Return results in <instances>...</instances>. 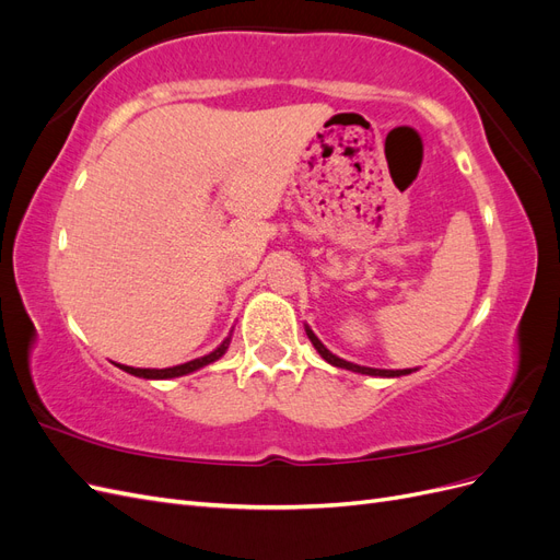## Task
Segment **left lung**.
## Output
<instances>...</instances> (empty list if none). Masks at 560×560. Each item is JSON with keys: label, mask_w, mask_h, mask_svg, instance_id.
I'll return each mask as SVG.
<instances>
[{"label": "left lung", "mask_w": 560, "mask_h": 560, "mask_svg": "<svg viewBox=\"0 0 560 560\" xmlns=\"http://www.w3.org/2000/svg\"><path fill=\"white\" fill-rule=\"evenodd\" d=\"M303 327H306V334L311 338V343L315 346V350L319 352V358L325 360V362H329L331 366L348 369V371H354V374H364V376H378V378H399V376L411 374V369H371V366H360V364H352L348 360H341V358H338V354H334L331 350L325 348V343L319 341V338L313 334V329L308 325H303Z\"/></svg>", "instance_id": "1"}]
</instances>
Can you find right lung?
<instances>
[{
    "label": "right lung",
    "instance_id": "add662e5",
    "mask_svg": "<svg viewBox=\"0 0 560 560\" xmlns=\"http://www.w3.org/2000/svg\"><path fill=\"white\" fill-rule=\"evenodd\" d=\"M231 346V334L224 338L222 343H219L212 352L202 354V358H196L191 362H184V364H177V366H167V369H135V366H126V364H118L121 366L126 374L130 376H138V378H149V381H165V378H177V376H186L191 374V371H198L202 366H208L212 362H217L222 354L229 350Z\"/></svg>",
    "mask_w": 560,
    "mask_h": 560
}]
</instances>
